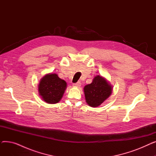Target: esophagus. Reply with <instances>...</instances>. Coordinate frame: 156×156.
<instances>
[{"mask_svg":"<svg viewBox=\"0 0 156 156\" xmlns=\"http://www.w3.org/2000/svg\"><path fill=\"white\" fill-rule=\"evenodd\" d=\"M73 87H80L81 86V83L80 82H77L76 83H73Z\"/></svg>","mask_w":156,"mask_h":156,"instance_id":"1","label":"esophagus"}]
</instances>
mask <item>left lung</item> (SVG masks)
Listing matches in <instances>:
<instances>
[{"label": "left lung", "instance_id": "obj_1", "mask_svg": "<svg viewBox=\"0 0 156 156\" xmlns=\"http://www.w3.org/2000/svg\"><path fill=\"white\" fill-rule=\"evenodd\" d=\"M86 102L92 108L101 105L112 92V87L109 81L102 76H95L90 84L83 88Z\"/></svg>", "mask_w": 156, "mask_h": 156}]
</instances>
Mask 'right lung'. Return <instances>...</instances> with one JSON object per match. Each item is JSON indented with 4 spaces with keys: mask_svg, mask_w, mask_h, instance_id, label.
<instances>
[{
    "mask_svg": "<svg viewBox=\"0 0 156 156\" xmlns=\"http://www.w3.org/2000/svg\"><path fill=\"white\" fill-rule=\"evenodd\" d=\"M66 87V82L57 74L48 73L41 78L38 90L39 95L46 103L56 104L62 99Z\"/></svg>",
    "mask_w": 156,
    "mask_h": 156,
    "instance_id": "add662e5",
    "label": "right lung"
}]
</instances>
